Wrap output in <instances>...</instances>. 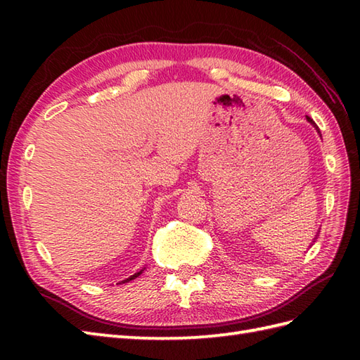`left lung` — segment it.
<instances>
[{
	"label": "left lung",
	"instance_id": "1",
	"mask_svg": "<svg viewBox=\"0 0 360 360\" xmlns=\"http://www.w3.org/2000/svg\"><path fill=\"white\" fill-rule=\"evenodd\" d=\"M308 120H309V122H311V119H309V117H308ZM319 133H320V131H319Z\"/></svg>",
	"mask_w": 360,
	"mask_h": 360
}]
</instances>
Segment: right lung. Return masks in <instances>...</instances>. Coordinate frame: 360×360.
Returning a JSON list of instances; mask_svg holds the SVG:
<instances>
[{"instance_id":"1","label":"right lung","mask_w":360,"mask_h":360,"mask_svg":"<svg viewBox=\"0 0 360 360\" xmlns=\"http://www.w3.org/2000/svg\"><path fill=\"white\" fill-rule=\"evenodd\" d=\"M141 272H137V274H134V275H131V277H129V278H127L124 283H127V281H129V280H133V278H136L137 277V275H139Z\"/></svg>"}]
</instances>
